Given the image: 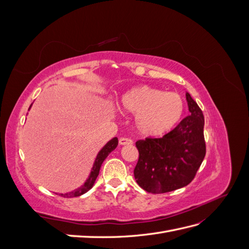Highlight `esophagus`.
I'll list each match as a JSON object with an SVG mask.
<instances>
[{
	"label": "esophagus",
	"instance_id": "34e87169",
	"mask_svg": "<svg viewBox=\"0 0 249 249\" xmlns=\"http://www.w3.org/2000/svg\"><path fill=\"white\" fill-rule=\"evenodd\" d=\"M119 144L120 145H131V144H133V141L129 138H120Z\"/></svg>",
	"mask_w": 249,
	"mask_h": 249
}]
</instances>
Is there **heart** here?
Returning a JSON list of instances; mask_svg holds the SVG:
<instances>
[{"instance_id":"heart-1","label":"heart","mask_w":249,"mask_h":249,"mask_svg":"<svg viewBox=\"0 0 249 249\" xmlns=\"http://www.w3.org/2000/svg\"><path fill=\"white\" fill-rule=\"evenodd\" d=\"M120 110L136 115L135 125L145 137H159L175 129L183 118L185 102L176 92L141 85L124 92Z\"/></svg>"}]
</instances>
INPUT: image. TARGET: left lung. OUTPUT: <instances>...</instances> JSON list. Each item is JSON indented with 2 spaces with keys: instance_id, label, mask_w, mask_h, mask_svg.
Returning a JSON list of instances; mask_svg holds the SVG:
<instances>
[{
  "instance_id": "left-lung-1",
  "label": "left lung",
  "mask_w": 249,
  "mask_h": 249,
  "mask_svg": "<svg viewBox=\"0 0 249 249\" xmlns=\"http://www.w3.org/2000/svg\"><path fill=\"white\" fill-rule=\"evenodd\" d=\"M190 115L162 138L136 142L139 159L134 169L137 184L148 193L175 191L192 182L206 156L202 111L186 93Z\"/></svg>"
}]
</instances>
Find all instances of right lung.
Listing matches in <instances>:
<instances>
[{
  "instance_id": "add662e5",
  "label": "right lung",
  "mask_w": 249,
  "mask_h": 249,
  "mask_svg": "<svg viewBox=\"0 0 249 249\" xmlns=\"http://www.w3.org/2000/svg\"><path fill=\"white\" fill-rule=\"evenodd\" d=\"M31 107H32V104H31V106H30L29 110L31 109ZM117 144H118V139L116 137L109 140L106 143V144H105L102 147L100 152L97 153L96 158L94 160V163H93V166L91 168V171H90L89 176H88L87 179L84 182V184H83L81 187L77 188L76 190H72V191L67 192V193H60L59 195H61V196H63V197H77V196H80V195H83V194L86 193L87 191L91 189V188L94 185V183H95V179H96L97 176H99L100 169H101L103 162L109 156V154L111 152H113V150H114L117 147Z\"/></svg>"
}]
</instances>
